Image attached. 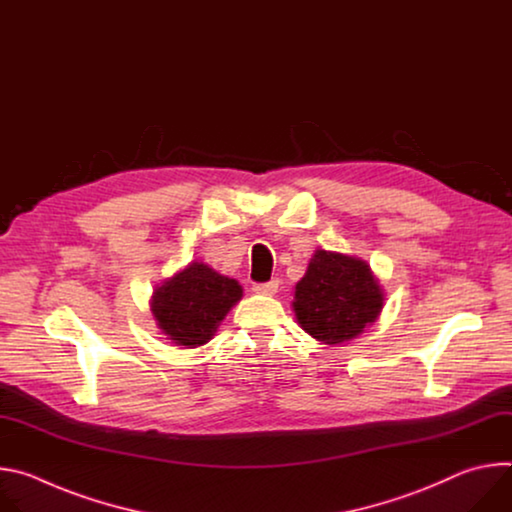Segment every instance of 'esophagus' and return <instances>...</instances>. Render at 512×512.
I'll list each match as a JSON object with an SVG mask.
<instances>
[{"mask_svg": "<svg viewBox=\"0 0 512 512\" xmlns=\"http://www.w3.org/2000/svg\"><path fill=\"white\" fill-rule=\"evenodd\" d=\"M253 291H255V294H261V296H273L277 291V281L271 279V281H265V283H253Z\"/></svg>", "mask_w": 512, "mask_h": 512, "instance_id": "obj_1", "label": "esophagus"}]
</instances>
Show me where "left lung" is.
Returning <instances> with one entry per match:
<instances>
[{
    "mask_svg": "<svg viewBox=\"0 0 512 512\" xmlns=\"http://www.w3.org/2000/svg\"><path fill=\"white\" fill-rule=\"evenodd\" d=\"M383 291L371 267L354 257L316 251L296 285L294 310L302 328L324 344H340L375 322Z\"/></svg>",
    "mask_w": 512,
    "mask_h": 512,
    "instance_id": "8db88e82",
    "label": "left lung"
}]
</instances>
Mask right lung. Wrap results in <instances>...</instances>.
Listing matches in <instances>:
<instances>
[{"instance_id": "1", "label": "right lung", "mask_w": 512, "mask_h": 512, "mask_svg": "<svg viewBox=\"0 0 512 512\" xmlns=\"http://www.w3.org/2000/svg\"><path fill=\"white\" fill-rule=\"evenodd\" d=\"M241 296L243 289L235 279L204 263H192L156 289L152 312L170 340L196 348L210 340Z\"/></svg>"}]
</instances>
